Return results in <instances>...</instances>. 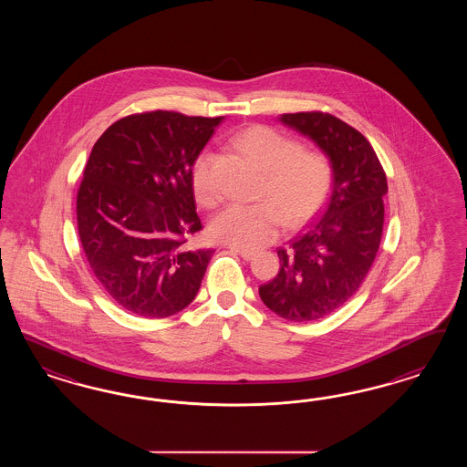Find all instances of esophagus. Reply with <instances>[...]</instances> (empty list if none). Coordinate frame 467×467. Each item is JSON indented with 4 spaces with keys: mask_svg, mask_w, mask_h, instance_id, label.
I'll use <instances>...</instances> for the list:
<instances>
[{
    "mask_svg": "<svg viewBox=\"0 0 467 467\" xmlns=\"http://www.w3.org/2000/svg\"><path fill=\"white\" fill-rule=\"evenodd\" d=\"M231 252H234V254H240V256H243L244 260H252L254 256V252H252V250H244V248H236V246H231L229 248Z\"/></svg>",
    "mask_w": 467,
    "mask_h": 467,
    "instance_id": "1",
    "label": "esophagus"
}]
</instances>
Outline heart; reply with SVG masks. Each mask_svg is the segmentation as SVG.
Here are the masks:
<instances>
[{
    "instance_id": "obj_1",
    "label": "heart",
    "mask_w": 467,
    "mask_h": 467,
    "mask_svg": "<svg viewBox=\"0 0 467 467\" xmlns=\"http://www.w3.org/2000/svg\"><path fill=\"white\" fill-rule=\"evenodd\" d=\"M234 141L265 171L260 188V197L265 200L233 203L217 213L211 226L217 240L256 250L275 240L285 223L299 226L324 207L334 182V166L326 152L303 149L299 141L265 125L243 130ZM213 161L211 150H202L190 171L193 193L205 207H213L223 197Z\"/></svg>"
}]
</instances>
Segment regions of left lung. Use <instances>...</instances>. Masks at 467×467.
Masks as SVG:
<instances>
[{"mask_svg":"<svg viewBox=\"0 0 467 467\" xmlns=\"http://www.w3.org/2000/svg\"><path fill=\"white\" fill-rule=\"evenodd\" d=\"M281 121L330 157L334 184L318 221L277 250L281 269L258 293L285 320L311 322L361 287L379 254L389 188L371 143L356 128L322 111L283 114Z\"/></svg>","mask_w":467,"mask_h":467,"instance_id":"left-lung-1","label":"left lung"}]
</instances>
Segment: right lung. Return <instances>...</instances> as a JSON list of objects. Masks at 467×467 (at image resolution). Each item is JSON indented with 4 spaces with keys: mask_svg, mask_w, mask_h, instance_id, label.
Segmentation results:
<instances>
[{
    "mask_svg": "<svg viewBox=\"0 0 467 467\" xmlns=\"http://www.w3.org/2000/svg\"><path fill=\"white\" fill-rule=\"evenodd\" d=\"M221 119L130 114L94 143L77 193L78 236L123 310L166 318L197 296L213 250L188 244L202 229L190 171Z\"/></svg>",
    "mask_w": 467,
    "mask_h": 467,
    "instance_id": "right-lung-1",
    "label": "right lung"
}]
</instances>
